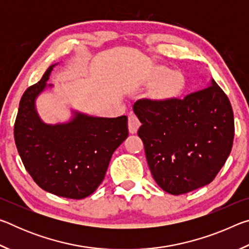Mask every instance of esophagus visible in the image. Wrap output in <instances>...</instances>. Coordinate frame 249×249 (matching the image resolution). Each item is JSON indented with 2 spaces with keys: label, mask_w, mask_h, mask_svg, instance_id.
I'll use <instances>...</instances> for the list:
<instances>
[{
  "label": "esophagus",
  "mask_w": 249,
  "mask_h": 249,
  "mask_svg": "<svg viewBox=\"0 0 249 249\" xmlns=\"http://www.w3.org/2000/svg\"><path fill=\"white\" fill-rule=\"evenodd\" d=\"M141 126V122L135 114H129L128 116V129L130 134H135L137 132L138 127Z\"/></svg>",
  "instance_id": "1"
}]
</instances>
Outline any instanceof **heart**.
<instances>
[{
    "label": "heart",
    "mask_w": 249,
    "mask_h": 249,
    "mask_svg": "<svg viewBox=\"0 0 249 249\" xmlns=\"http://www.w3.org/2000/svg\"><path fill=\"white\" fill-rule=\"evenodd\" d=\"M183 87V79L180 73H172L168 77L165 81L160 83L158 88V92L162 96L174 95L182 89Z\"/></svg>",
    "instance_id": "1"
}]
</instances>
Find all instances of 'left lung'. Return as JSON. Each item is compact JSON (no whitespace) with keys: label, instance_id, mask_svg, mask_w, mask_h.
I'll list each match as a JSON object with an SVG mask.
<instances>
[{"label":"left lung","instance_id":"1","mask_svg":"<svg viewBox=\"0 0 249 249\" xmlns=\"http://www.w3.org/2000/svg\"><path fill=\"white\" fill-rule=\"evenodd\" d=\"M133 111L138 136L156 182L179 196L212 182L231 154L234 115L227 95L212 79L183 99L138 100Z\"/></svg>","mask_w":249,"mask_h":249}]
</instances>
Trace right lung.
Segmentation results:
<instances>
[{"label":"right lung","instance_id":"1","mask_svg":"<svg viewBox=\"0 0 249 249\" xmlns=\"http://www.w3.org/2000/svg\"><path fill=\"white\" fill-rule=\"evenodd\" d=\"M57 65V64H56ZM20 99L14 138L20 159L45 191L68 199L92 195L104 179L113 153L128 136L127 116L96 117L72 111L69 122L47 124L36 109L53 67Z\"/></svg>","mask_w":249,"mask_h":249}]
</instances>
